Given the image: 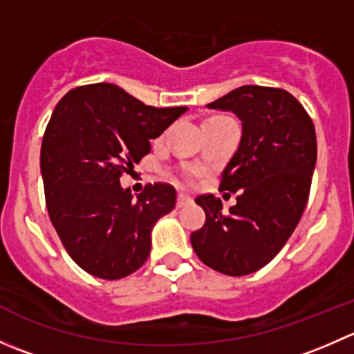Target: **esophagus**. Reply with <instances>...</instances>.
Here are the masks:
<instances>
[{
	"instance_id": "34e87169",
	"label": "esophagus",
	"mask_w": 354,
	"mask_h": 354,
	"mask_svg": "<svg viewBox=\"0 0 354 354\" xmlns=\"http://www.w3.org/2000/svg\"><path fill=\"white\" fill-rule=\"evenodd\" d=\"M192 202V198L188 197L187 194H178V200H176V207L178 209H181V207L188 205V203Z\"/></svg>"
}]
</instances>
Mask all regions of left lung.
Listing matches in <instances>:
<instances>
[{"label":"left lung","instance_id":"8db88e82","mask_svg":"<svg viewBox=\"0 0 354 354\" xmlns=\"http://www.w3.org/2000/svg\"><path fill=\"white\" fill-rule=\"evenodd\" d=\"M207 108L231 111L241 121L240 145L221 181V190L238 197L230 212L214 195L195 198L205 224L190 241L210 269L246 276L281 252L301 219L317 162L315 128L283 88L243 85Z\"/></svg>","mask_w":354,"mask_h":354}]
</instances>
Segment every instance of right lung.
Here are the masks:
<instances>
[{"instance_id":"add662e5","label":"right lung","mask_w":354,"mask_h":354,"mask_svg":"<svg viewBox=\"0 0 354 354\" xmlns=\"http://www.w3.org/2000/svg\"><path fill=\"white\" fill-rule=\"evenodd\" d=\"M187 111L145 106L104 82L73 88L56 104L41 145L46 205L68 255L85 272L113 281L145 263L152 227L174 209L176 190L156 183L135 197L120 176Z\"/></svg>"}]
</instances>
